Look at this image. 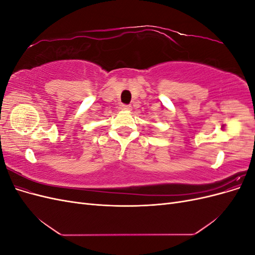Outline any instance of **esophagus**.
<instances>
[{"label": "esophagus", "mask_w": 255, "mask_h": 255, "mask_svg": "<svg viewBox=\"0 0 255 255\" xmlns=\"http://www.w3.org/2000/svg\"><path fill=\"white\" fill-rule=\"evenodd\" d=\"M120 109L122 110V111H130V110H132V106H130V105H121V107H120Z\"/></svg>", "instance_id": "esophagus-1"}]
</instances>
